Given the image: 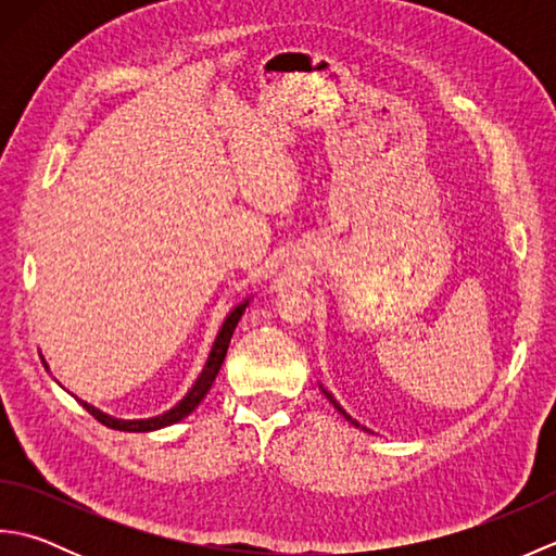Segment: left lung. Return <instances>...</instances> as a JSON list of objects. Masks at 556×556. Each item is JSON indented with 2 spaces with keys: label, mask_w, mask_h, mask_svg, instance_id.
I'll use <instances>...</instances> for the list:
<instances>
[{
  "label": "left lung",
  "mask_w": 556,
  "mask_h": 556,
  "mask_svg": "<svg viewBox=\"0 0 556 556\" xmlns=\"http://www.w3.org/2000/svg\"><path fill=\"white\" fill-rule=\"evenodd\" d=\"M320 389H323V394H325V396H327V399H329V404H332V406H334V408H337V410H339V413H341V416H344V418H346V420H349V422H351V425H356V428H361V425H358V420H353V418H351V416H349V413H346V410H344V408H341V406H339V401H337V399H334V396H332V392H327V389H325V387H323V384H320ZM361 430H365V428H361Z\"/></svg>",
  "instance_id": "8db88e82"
}]
</instances>
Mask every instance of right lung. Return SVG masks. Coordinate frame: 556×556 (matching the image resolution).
Returning a JSON list of instances; mask_svg holds the SVG:
<instances>
[{
  "label": "right lung",
  "mask_w": 556,
  "mask_h": 556,
  "mask_svg": "<svg viewBox=\"0 0 556 556\" xmlns=\"http://www.w3.org/2000/svg\"><path fill=\"white\" fill-rule=\"evenodd\" d=\"M248 303H251V296L243 299L239 305H233V308L229 311V315L224 317L219 332H217L215 341H212V349H210V353H207V361H205V365H203V370H200V375L195 377V382H193L191 389H188L186 396L179 401V404L172 406L169 410H164V413H160V416H152V418L124 420V418L110 416V413H104V410L96 408L92 404H88V401H83V399H78V396H76V401H78V404H80L83 408H86V410L90 413L92 418L100 420L102 425H108V428H112V430H124V432H152V430L167 428V425H174V422L184 420V418L188 416V413H193V410L198 408L200 401H203L205 394L210 392L212 382H215V377H217V372H219V368H222V363H224V356H227V349H229V341H231L233 329H236V325H239L241 315L245 313ZM42 363H45V358H42ZM45 368H47V363H45ZM47 370H50V368H47Z\"/></svg>",
  "instance_id": "right-lung-1"
}]
</instances>
